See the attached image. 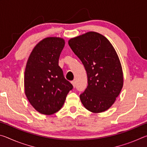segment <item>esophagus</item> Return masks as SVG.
Segmentation results:
<instances>
[{"mask_svg":"<svg viewBox=\"0 0 147 147\" xmlns=\"http://www.w3.org/2000/svg\"><path fill=\"white\" fill-rule=\"evenodd\" d=\"M71 84H72V85H73V86L74 87V88H75V86H76V82L74 81V80L72 81L71 82Z\"/></svg>","mask_w":147,"mask_h":147,"instance_id":"1","label":"esophagus"}]
</instances>
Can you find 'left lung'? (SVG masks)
Returning a JSON list of instances; mask_svg holds the SVG:
<instances>
[{
	"instance_id": "1",
	"label": "left lung",
	"mask_w": 147,
	"mask_h": 147,
	"mask_svg": "<svg viewBox=\"0 0 147 147\" xmlns=\"http://www.w3.org/2000/svg\"><path fill=\"white\" fill-rule=\"evenodd\" d=\"M68 43L88 76V86L80 95L82 103L91 112L106 111L123 86V69L115 49L105 36L95 32L71 38Z\"/></svg>"
}]
</instances>
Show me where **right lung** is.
Here are the masks:
<instances>
[{
  "label": "right lung",
  "instance_id": "1",
  "mask_svg": "<svg viewBox=\"0 0 147 147\" xmlns=\"http://www.w3.org/2000/svg\"><path fill=\"white\" fill-rule=\"evenodd\" d=\"M65 40L58 37L44 38L35 46L24 71V92L37 111L52 115L63 106L73 85L64 78L58 65Z\"/></svg>",
  "mask_w": 147,
  "mask_h": 147
}]
</instances>
